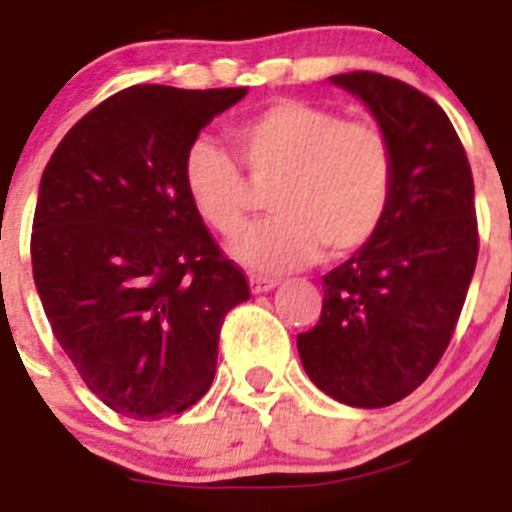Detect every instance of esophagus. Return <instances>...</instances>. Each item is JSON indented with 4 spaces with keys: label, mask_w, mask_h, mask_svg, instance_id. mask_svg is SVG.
Wrapping results in <instances>:
<instances>
[{
    "label": "esophagus",
    "mask_w": 512,
    "mask_h": 512,
    "mask_svg": "<svg viewBox=\"0 0 512 512\" xmlns=\"http://www.w3.org/2000/svg\"><path fill=\"white\" fill-rule=\"evenodd\" d=\"M275 285H278V280L265 278V275H250L252 293H265V290H273Z\"/></svg>",
    "instance_id": "1"
}]
</instances>
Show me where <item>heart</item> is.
Returning a JSON list of instances; mask_svg holds the SVG:
<instances>
[{"label": "heart", "instance_id": "obj_1", "mask_svg": "<svg viewBox=\"0 0 512 512\" xmlns=\"http://www.w3.org/2000/svg\"><path fill=\"white\" fill-rule=\"evenodd\" d=\"M229 140L237 160L214 142H193L183 186L204 224L229 239L245 229L255 206L251 188H271L267 209L275 214L234 245L247 267L285 273L313 262L324 247L331 257H347L380 232L395 191L393 147L380 124L278 99L232 124Z\"/></svg>", "mask_w": 512, "mask_h": 512}]
</instances>
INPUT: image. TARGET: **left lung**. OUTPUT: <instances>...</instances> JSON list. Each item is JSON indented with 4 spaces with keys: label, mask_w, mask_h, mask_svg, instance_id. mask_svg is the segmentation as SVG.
<instances>
[{
    "label": "left lung",
    "mask_w": 512,
    "mask_h": 512,
    "mask_svg": "<svg viewBox=\"0 0 512 512\" xmlns=\"http://www.w3.org/2000/svg\"><path fill=\"white\" fill-rule=\"evenodd\" d=\"M331 81L365 101L388 135L395 191L370 245L324 275L321 316L298 334V354L334 400L385 408L434 372L457 329L480 252L472 168L423 91L372 71Z\"/></svg>",
    "instance_id": "obj_1"
}]
</instances>
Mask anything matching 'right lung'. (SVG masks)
<instances>
[{
  "mask_svg": "<svg viewBox=\"0 0 512 512\" xmlns=\"http://www.w3.org/2000/svg\"><path fill=\"white\" fill-rule=\"evenodd\" d=\"M245 94L130 86L45 165L32 278L63 352L119 416L160 421L204 398L224 316L250 298L183 186L188 147Z\"/></svg>",
  "mask_w": 512,
  "mask_h": 512,
  "instance_id": "add662e5",
  "label": "right lung"
}]
</instances>
